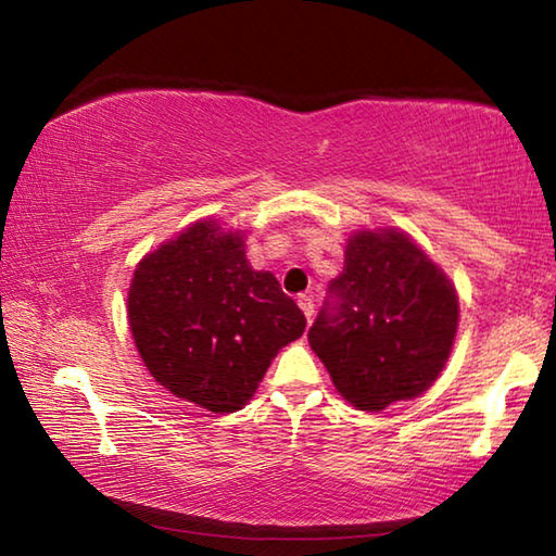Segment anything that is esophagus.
I'll use <instances>...</instances> for the list:
<instances>
[{
    "label": "esophagus",
    "mask_w": 556,
    "mask_h": 556,
    "mask_svg": "<svg viewBox=\"0 0 556 556\" xmlns=\"http://www.w3.org/2000/svg\"><path fill=\"white\" fill-rule=\"evenodd\" d=\"M299 306H301V312L306 314L308 321H312V316H314V296L312 294H301L299 296Z\"/></svg>",
    "instance_id": "34e87169"
}]
</instances>
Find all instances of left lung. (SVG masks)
I'll return each instance as SVG.
<instances>
[{"instance_id": "8db88e82", "label": "left lung", "mask_w": 556, "mask_h": 556, "mask_svg": "<svg viewBox=\"0 0 556 556\" xmlns=\"http://www.w3.org/2000/svg\"><path fill=\"white\" fill-rule=\"evenodd\" d=\"M458 296L427 252L400 230H361L308 328L336 390L363 412L419 397L448 361Z\"/></svg>"}]
</instances>
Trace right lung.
<instances>
[{
    "instance_id": "right-lung-1",
    "label": "right lung",
    "mask_w": 556,
    "mask_h": 556,
    "mask_svg": "<svg viewBox=\"0 0 556 556\" xmlns=\"http://www.w3.org/2000/svg\"><path fill=\"white\" fill-rule=\"evenodd\" d=\"M129 331L147 370L195 407L248 404L271 357L306 318L271 271H255L240 232L199 220L139 262L127 296Z\"/></svg>"
}]
</instances>
